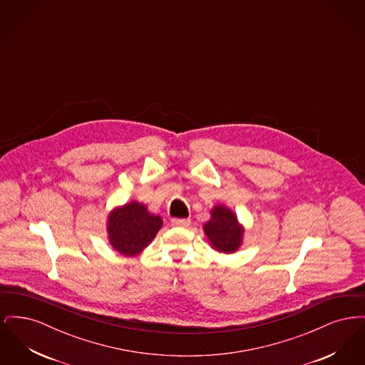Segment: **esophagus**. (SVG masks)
Listing matches in <instances>:
<instances>
[{"instance_id":"esophagus-1","label":"esophagus","mask_w":365,"mask_h":365,"mask_svg":"<svg viewBox=\"0 0 365 365\" xmlns=\"http://www.w3.org/2000/svg\"><path fill=\"white\" fill-rule=\"evenodd\" d=\"M171 223L175 227H189L191 222L190 219H173Z\"/></svg>"}]
</instances>
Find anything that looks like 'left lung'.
<instances>
[{"label": "left lung", "mask_w": 365, "mask_h": 365, "mask_svg": "<svg viewBox=\"0 0 365 365\" xmlns=\"http://www.w3.org/2000/svg\"><path fill=\"white\" fill-rule=\"evenodd\" d=\"M202 230L210 247L219 253L232 255L242 246L245 228L234 210L223 204H216L210 209V219Z\"/></svg>", "instance_id": "1"}]
</instances>
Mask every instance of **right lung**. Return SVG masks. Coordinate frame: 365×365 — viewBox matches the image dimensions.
Masks as SVG:
<instances>
[{"label":"right lung","instance_id":"add662e5","mask_svg":"<svg viewBox=\"0 0 365 365\" xmlns=\"http://www.w3.org/2000/svg\"><path fill=\"white\" fill-rule=\"evenodd\" d=\"M163 227L160 215L149 212L138 201H130L112 209L106 217L108 242L124 257H137Z\"/></svg>","mask_w":365,"mask_h":365}]
</instances>
